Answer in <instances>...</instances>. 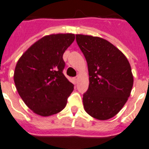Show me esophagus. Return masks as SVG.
Here are the masks:
<instances>
[{"label":"esophagus","instance_id":"esophagus-1","mask_svg":"<svg viewBox=\"0 0 149 149\" xmlns=\"http://www.w3.org/2000/svg\"><path fill=\"white\" fill-rule=\"evenodd\" d=\"M78 78H79L78 77H75V78H74V80H75V82H76V83H77V81H78Z\"/></svg>","mask_w":149,"mask_h":149}]
</instances>
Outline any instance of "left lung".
Instances as JSON below:
<instances>
[{"label":"left lung","instance_id":"left-lung-1","mask_svg":"<svg viewBox=\"0 0 149 149\" xmlns=\"http://www.w3.org/2000/svg\"><path fill=\"white\" fill-rule=\"evenodd\" d=\"M76 39L87 61L89 85L82 98L86 113L105 120L119 113L130 95L133 76L126 56L99 37L77 34Z\"/></svg>","mask_w":149,"mask_h":149}]
</instances>
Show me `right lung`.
<instances>
[{"label":"right lung","mask_w":149,"mask_h":149,"mask_svg":"<svg viewBox=\"0 0 149 149\" xmlns=\"http://www.w3.org/2000/svg\"><path fill=\"white\" fill-rule=\"evenodd\" d=\"M74 39L72 33L44 36L17 61L15 86L26 106L36 114L48 117L67 105L73 84L63 73V54Z\"/></svg>","instance_id":"obj_1"}]
</instances>
